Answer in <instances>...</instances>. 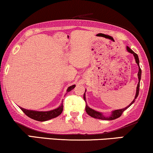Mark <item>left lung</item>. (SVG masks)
Listing matches in <instances>:
<instances>
[{"mask_svg":"<svg viewBox=\"0 0 153 153\" xmlns=\"http://www.w3.org/2000/svg\"><path fill=\"white\" fill-rule=\"evenodd\" d=\"M127 51H128V52L132 53V55L134 56V58L135 59V62L137 64V65H138V68H139V71H138V73H137V76H138V84H137V89H136V94H135V99H134L133 100H132V102L130 103L129 105L127 106L126 108H123V109H120V110H114V111L112 112V114L110 115V116L108 117H105L103 115H102V113H100V112H97V111H95V110L92 109V108H89L88 105L87 104H86V106H85V111L86 113H87L88 115H90V116L94 117V118H97V119H100V120H115L116 118H118L119 117L121 116V115H122L123 112L126 110L127 108H128L133 103V102H135V99L137 98V97L139 95V91H140V80L141 79V73H142V71L140 69V65H139V58H138V56H137V55L136 54V53L134 52L132 50H131L130 48L129 47L127 46ZM86 91V90H85ZM84 93L83 95V98L85 101V94Z\"/></svg>","mask_w":153,"mask_h":153,"instance_id":"obj_1","label":"left lung"}]
</instances>
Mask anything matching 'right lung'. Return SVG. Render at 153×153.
<instances>
[{
    "label": "right lung",
    "instance_id": "1",
    "mask_svg": "<svg viewBox=\"0 0 153 153\" xmlns=\"http://www.w3.org/2000/svg\"><path fill=\"white\" fill-rule=\"evenodd\" d=\"M75 87V85H71L68 87L67 90V93H68ZM21 109L23 110V112L27 116H28L30 118L35 120L37 121H46L48 120H51L54 117H58V115H60L62 112L63 110V105L62 103H61L60 106L58 107L56 109L50 110V111H36V110H27L25 108L19 107Z\"/></svg>",
    "mask_w": 153,
    "mask_h": 153
}]
</instances>
